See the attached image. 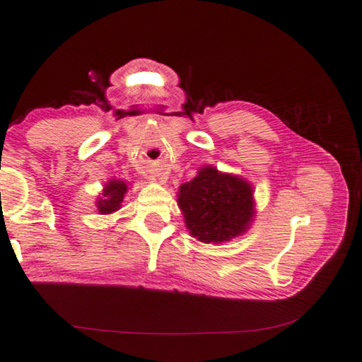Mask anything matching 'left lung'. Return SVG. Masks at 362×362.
I'll return each instance as SVG.
<instances>
[{
  "label": "left lung",
  "instance_id": "8db88e82",
  "mask_svg": "<svg viewBox=\"0 0 362 362\" xmlns=\"http://www.w3.org/2000/svg\"><path fill=\"white\" fill-rule=\"evenodd\" d=\"M177 202L189 234L204 244H220L244 234L255 216L253 188L239 175L214 166L182 183Z\"/></svg>",
  "mask_w": 362,
  "mask_h": 362
}]
</instances>
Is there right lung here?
Wrapping results in <instances>:
<instances>
[{
  "label": "right lung",
  "mask_w": 362,
  "mask_h": 362,
  "mask_svg": "<svg viewBox=\"0 0 362 362\" xmlns=\"http://www.w3.org/2000/svg\"><path fill=\"white\" fill-rule=\"evenodd\" d=\"M128 192L127 182L123 180H109L104 187L103 193L96 201L98 212L101 215H109L112 212H117L122 207V201L124 198V193Z\"/></svg>",
  "instance_id": "obj_1"
}]
</instances>
